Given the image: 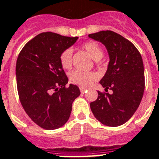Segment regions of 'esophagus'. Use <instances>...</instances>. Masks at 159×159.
<instances>
[{"instance_id": "1", "label": "esophagus", "mask_w": 159, "mask_h": 159, "mask_svg": "<svg viewBox=\"0 0 159 159\" xmlns=\"http://www.w3.org/2000/svg\"><path fill=\"white\" fill-rule=\"evenodd\" d=\"M87 88H85V87H80V91L82 93H84L85 92H87Z\"/></svg>"}]
</instances>
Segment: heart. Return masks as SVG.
<instances>
[{"instance_id":"1","label":"heart","mask_w":159,"mask_h":159,"mask_svg":"<svg viewBox=\"0 0 159 159\" xmlns=\"http://www.w3.org/2000/svg\"><path fill=\"white\" fill-rule=\"evenodd\" d=\"M82 48L86 50L92 59L98 61L103 56V51L98 43L95 42H87L83 43ZM72 51L70 48L65 49L60 55V63L65 69H68L72 67ZM97 74L95 72H82L80 70H74L69 74L70 81L80 87H87L90 83L97 79Z\"/></svg>"}]
</instances>
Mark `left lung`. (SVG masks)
Here are the masks:
<instances>
[{
    "label": "left lung",
    "mask_w": 159,
    "mask_h": 159,
    "mask_svg": "<svg viewBox=\"0 0 159 159\" xmlns=\"http://www.w3.org/2000/svg\"><path fill=\"white\" fill-rule=\"evenodd\" d=\"M89 38L106 46L110 62L100 81L111 94L98 92V97L90 106L102 124L116 127L132 117L140 104L144 91V69L139 50L130 41L113 31L90 34Z\"/></svg>",
    "instance_id": "obj_1"
}]
</instances>
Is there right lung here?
<instances>
[{"label": "right lung", "mask_w": 159, "mask_h": 159, "mask_svg": "<svg viewBox=\"0 0 159 159\" xmlns=\"http://www.w3.org/2000/svg\"><path fill=\"white\" fill-rule=\"evenodd\" d=\"M78 37L41 33L24 46L16 62V83L24 110L44 129H56L68 120L72 102L81 92L70 84L60 55Z\"/></svg>", "instance_id": "add662e5"}]
</instances>
